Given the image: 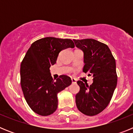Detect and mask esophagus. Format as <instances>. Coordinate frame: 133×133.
Returning <instances> with one entry per match:
<instances>
[{
	"label": "esophagus",
	"mask_w": 133,
	"mask_h": 133,
	"mask_svg": "<svg viewBox=\"0 0 133 133\" xmlns=\"http://www.w3.org/2000/svg\"><path fill=\"white\" fill-rule=\"evenodd\" d=\"M71 81H72V83H77V80L75 79V78H71Z\"/></svg>",
	"instance_id": "esophagus-1"
}]
</instances>
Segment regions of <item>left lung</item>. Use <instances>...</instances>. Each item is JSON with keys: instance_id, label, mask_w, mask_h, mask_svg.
<instances>
[{"instance_id": "left-lung-1", "label": "left lung", "mask_w": 133, "mask_h": 133, "mask_svg": "<svg viewBox=\"0 0 133 133\" xmlns=\"http://www.w3.org/2000/svg\"><path fill=\"white\" fill-rule=\"evenodd\" d=\"M73 41L84 53L83 71L93 78L90 86L77 81L80 91L75 97L76 104L82 113L94 116L102 112L112 98L117 84L116 62L107 44L92 38Z\"/></svg>"}]
</instances>
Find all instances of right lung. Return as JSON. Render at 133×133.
I'll use <instances>...</instances> for the list:
<instances>
[{"label":"right lung","instance_id":"obj_1","mask_svg":"<svg viewBox=\"0 0 133 133\" xmlns=\"http://www.w3.org/2000/svg\"><path fill=\"white\" fill-rule=\"evenodd\" d=\"M74 47L72 40L45 37L34 42L26 53L21 64V88L27 104L36 114L53 113L58 107V93L72 83L66 75L53 80L49 69L61 50Z\"/></svg>","mask_w":133,"mask_h":133}]
</instances>
